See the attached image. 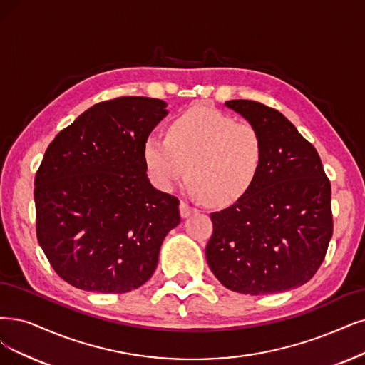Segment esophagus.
<instances>
[{"instance_id": "34e87169", "label": "esophagus", "mask_w": 365, "mask_h": 365, "mask_svg": "<svg viewBox=\"0 0 365 365\" xmlns=\"http://www.w3.org/2000/svg\"><path fill=\"white\" fill-rule=\"evenodd\" d=\"M195 212H197L195 207H192L191 205H187L186 201H180V215H182V218H187V217H190V215H192Z\"/></svg>"}]
</instances>
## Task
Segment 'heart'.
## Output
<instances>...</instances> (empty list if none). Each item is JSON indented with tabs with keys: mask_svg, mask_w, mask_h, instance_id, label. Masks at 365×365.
Masks as SVG:
<instances>
[{
	"mask_svg": "<svg viewBox=\"0 0 365 365\" xmlns=\"http://www.w3.org/2000/svg\"><path fill=\"white\" fill-rule=\"evenodd\" d=\"M260 132L213 108L195 106L175 118L168 137L148 135L144 162L160 191H171L187 173L190 191L212 205H230L248 192L263 162Z\"/></svg>",
	"mask_w": 365,
	"mask_h": 365,
	"instance_id": "b5f03b06",
	"label": "heart"
}]
</instances>
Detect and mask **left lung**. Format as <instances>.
I'll return each instance as SVG.
<instances>
[{
    "mask_svg": "<svg viewBox=\"0 0 365 365\" xmlns=\"http://www.w3.org/2000/svg\"><path fill=\"white\" fill-rule=\"evenodd\" d=\"M225 106L260 132L264 153L248 192L210 213L207 264L237 293L296 289L317 272L332 237L329 179L313 144L279 111L245 99Z\"/></svg>",
    "mask_w": 365,
    "mask_h": 365,
    "instance_id": "obj_1",
    "label": "left lung"
}]
</instances>
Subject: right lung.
<instances>
[{
    "mask_svg": "<svg viewBox=\"0 0 365 365\" xmlns=\"http://www.w3.org/2000/svg\"><path fill=\"white\" fill-rule=\"evenodd\" d=\"M168 114L160 99L93 105L48 145L34 179L36 233L51 266L73 287L138 289L180 222L179 200L147 178L144 143Z\"/></svg>",
    "mask_w": 365,
    "mask_h": 365,
    "instance_id": "1",
    "label": "right lung"
}]
</instances>
